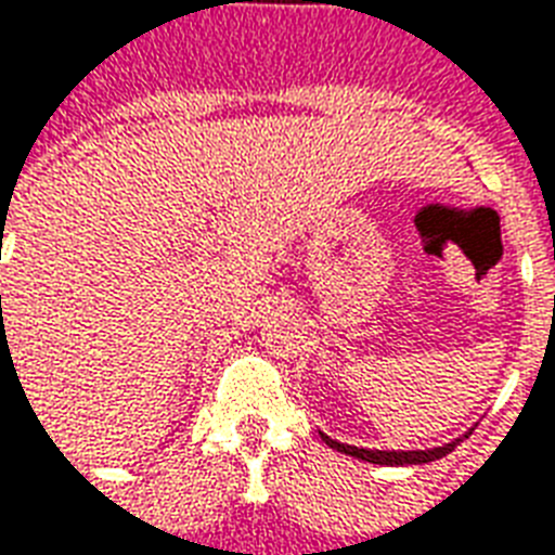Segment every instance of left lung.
<instances>
[{"instance_id": "obj_1", "label": "left lung", "mask_w": 555, "mask_h": 555, "mask_svg": "<svg viewBox=\"0 0 555 555\" xmlns=\"http://www.w3.org/2000/svg\"><path fill=\"white\" fill-rule=\"evenodd\" d=\"M472 430L468 428L463 434V437H456L454 442H446V446H437V448H425V451H372V448H358V446H346V442H337V439L325 437V434H320L323 437V442L328 448H334V451H340V454H349L354 456V460H363V463H375V465H422V463H434V460H442L446 454H451L460 442H463L465 437H472Z\"/></svg>"}]
</instances>
